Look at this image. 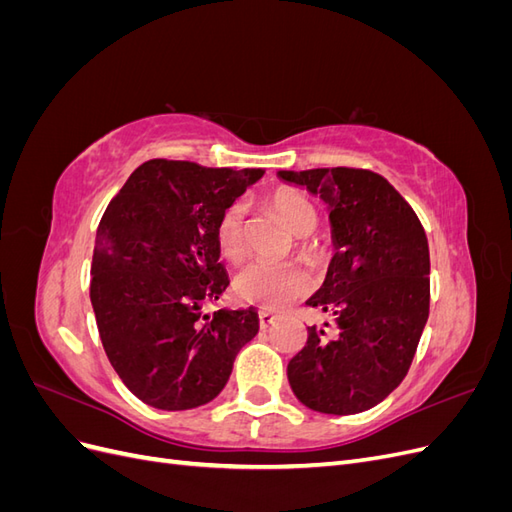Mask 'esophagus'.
<instances>
[{
  "label": "esophagus",
  "mask_w": 512,
  "mask_h": 512,
  "mask_svg": "<svg viewBox=\"0 0 512 512\" xmlns=\"http://www.w3.org/2000/svg\"><path fill=\"white\" fill-rule=\"evenodd\" d=\"M275 314L273 312H267V309H260L258 312V324H260V329H269L271 324L275 322Z\"/></svg>",
  "instance_id": "esophagus-1"
}]
</instances>
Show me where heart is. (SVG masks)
<instances>
[{
  "label": "heart",
  "mask_w": 512,
  "mask_h": 512,
  "mask_svg": "<svg viewBox=\"0 0 512 512\" xmlns=\"http://www.w3.org/2000/svg\"><path fill=\"white\" fill-rule=\"evenodd\" d=\"M271 207L282 215L288 228L297 237L312 235L318 226V211L312 200L303 194L282 188L269 196ZM213 241L222 258L241 262L247 254L245 239V209L241 203H228L215 218ZM299 250L305 256H314L316 247L301 239ZM309 288L307 273L294 262H252L235 277V297L262 309H280L294 301Z\"/></svg>",
  "instance_id": "heart-1"
}]
</instances>
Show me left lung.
<instances>
[{
	"label": "left lung",
	"mask_w": 512,
	"mask_h": 512,
	"mask_svg": "<svg viewBox=\"0 0 512 512\" xmlns=\"http://www.w3.org/2000/svg\"><path fill=\"white\" fill-rule=\"evenodd\" d=\"M329 205L335 256L307 301L329 320L307 327L288 363L292 393L309 410L359 414L406 378L429 318V245L393 185L365 168L280 170Z\"/></svg>",
	"instance_id": "1"
}]
</instances>
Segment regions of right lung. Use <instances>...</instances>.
I'll return each instance as SVG.
<instances>
[{
	"label": "right lung",
	"instance_id": "1",
	"mask_svg": "<svg viewBox=\"0 0 512 512\" xmlns=\"http://www.w3.org/2000/svg\"><path fill=\"white\" fill-rule=\"evenodd\" d=\"M260 177V168L149 160L102 215L89 286L98 333L121 382L151 408L209 404L258 333L254 307L213 316L200 307L228 286L215 218Z\"/></svg>",
	"mask_w": 512,
	"mask_h": 512
}]
</instances>
